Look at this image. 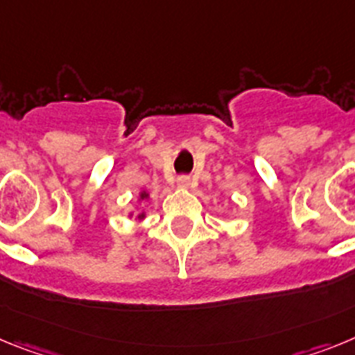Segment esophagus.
Segmentation results:
<instances>
[{
	"instance_id": "obj_1",
	"label": "esophagus",
	"mask_w": 355,
	"mask_h": 355,
	"mask_svg": "<svg viewBox=\"0 0 355 355\" xmlns=\"http://www.w3.org/2000/svg\"><path fill=\"white\" fill-rule=\"evenodd\" d=\"M177 186L180 187V189H189V187H193V180H191L189 177H178Z\"/></svg>"
}]
</instances>
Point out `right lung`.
Wrapping results in <instances>:
<instances>
[{
	"instance_id": "obj_1",
	"label": "right lung",
	"mask_w": 355,
	"mask_h": 355,
	"mask_svg": "<svg viewBox=\"0 0 355 355\" xmlns=\"http://www.w3.org/2000/svg\"><path fill=\"white\" fill-rule=\"evenodd\" d=\"M148 198H150V193H148V191H141L137 202H143V200H148ZM132 216H134V211L128 212V218H132ZM144 218H146V212H141L139 216H135V220H144Z\"/></svg>"
}]
</instances>
